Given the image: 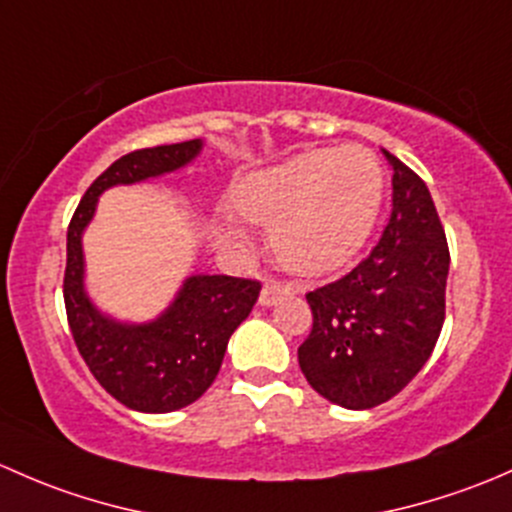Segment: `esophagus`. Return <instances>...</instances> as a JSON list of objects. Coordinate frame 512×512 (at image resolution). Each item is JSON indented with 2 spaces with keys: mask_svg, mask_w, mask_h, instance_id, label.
Wrapping results in <instances>:
<instances>
[{
  "mask_svg": "<svg viewBox=\"0 0 512 512\" xmlns=\"http://www.w3.org/2000/svg\"><path fill=\"white\" fill-rule=\"evenodd\" d=\"M286 293H291V288L283 286V283L271 281V283H266V286L261 288V295H258V303H261V305H273L278 298H281V295H286Z\"/></svg>",
  "mask_w": 512,
  "mask_h": 512,
  "instance_id": "1",
  "label": "esophagus"
}]
</instances>
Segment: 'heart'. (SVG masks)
<instances>
[{"instance_id": "b5f03b06", "label": "heart", "mask_w": 512, "mask_h": 512, "mask_svg": "<svg viewBox=\"0 0 512 512\" xmlns=\"http://www.w3.org/2000/svg\"><path fill=\"white\" fill-rule=\"evenodd\" d=\"M384 172L365 147H325L239 179L236 212L271 229V249L295 273L320 276L360 254L377 224ZM219 244L246 249L249 234L234 219L217 221Z\"/></svg>"}]
</instances>
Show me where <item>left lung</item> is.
<instances>
[{
	"mask_svg": "<svg viewBox=\"0 0 512 512\" xmlns=\"http://www.w3.org/2000/svg\"><path fill=\"white\" fill-rule=\"evenodd\" d=\"M392 214L372 254L308 298L298 347L310 387L345 409H372L426 365L446 318L449 244L424 179L392 152Z\"/></svg>",
	"mask_w": 512,
	"mask_h": 512,
	"instance_id": "8db88e82",
	"label": "left lung"
}]
</instances>
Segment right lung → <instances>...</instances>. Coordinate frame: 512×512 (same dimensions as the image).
Instances as JSON below:
<instances>
[{
    "mask_svg": "<svg viewBox=\"0 0 512 512\" xmlns=\"http://www.w3.org/2000/svg\"><path fill=\"white\" fill-rule=\"evenodd\" d=\"M202 147V140H187L128 152L86 189L68 224L63 300L73 340L100 387L135 412H177L212 387L229 337L249 318L261 283L197 273L155 320L120 323L88 298L83 231L105 189L170 175L189 165Z\"/></svg>",
    "mask_w": 512,
    "mask_h": 512,
    "instance_id": "right-lung-1",
    "label": "right lung"
}]
</instances>
